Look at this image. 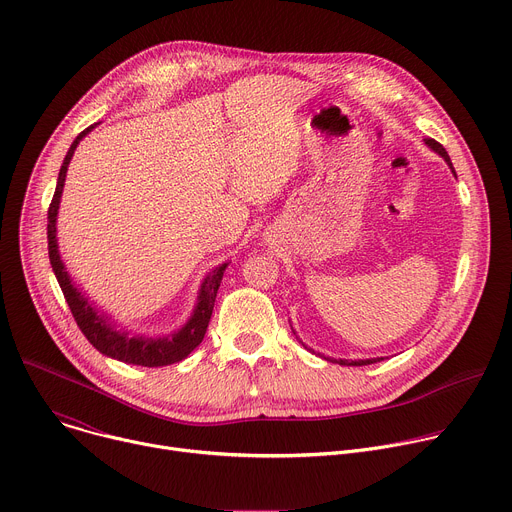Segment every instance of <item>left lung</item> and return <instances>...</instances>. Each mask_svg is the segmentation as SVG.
Returning a JSON list of instances; mask_svg holds the SVG:
<instances>
[{
	"label": "left lung",
	"instance_id": "8db88e82",
	"mask_svg": "<svg viewBox=\"0 0 512 512\" xmlns=\"http://www.w3.org/2000/svg\"><path fill=\"white\" fill-rule=\"evenodd\" d=\"M425 145L427 148H431L435 154H440L444 160H446V164L452 168V172H454V176H456V170H454V166H452V160H450V156H448V152L444 150V145L442 143H437L435 139H425ZM296 334V332H294ZM326 360H330V362H336V364H344V367H364V364H373V362H379V360H383V358H364V360H346V358H326Z\"/></svg>",
	"mask_w": 512,
	"mask_h": 512
}]
</instances>
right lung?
<instances>
[{"instance_id":"add662e5","label":"right lung","mask_w":512,"mask_h":512,"mask_svg":"<svg viewBox=\"0 0 512 512\" xmlns=\"http://www.w3.org/2000/svg\"><path fill=\"white\" fill-rule=\"evenodd\" d=\"M99 123L87 127L83 133L77 135V139L72 141L70 150L64 156V162L60 166L58 172V180H56V190L48 208V257H50V265L52 271L58 279V285L64 294V300L75 316L81 332L87 336V340L105 356L127 362V364H139V367H166V364H174L180 362L182 358H186L204 338L210 316H212V308H214V298L218 285L223 281V273L227 269L229 263L218 265L216 269H212L200 289H198V298H196V306L192 310V316L188 318V322L174 334L168 336H131L127 330H119L111 318L97 310L95 304L83 294V289L77 287V283L72 281V277L66 271V265L60 257L58 251V239H56V216H58V206H60V196H62V188H64V180H66V170L68 164L72 160V154H75L77 145L83 141V137L87 133H91Z\"/></svg>"}]
</instances>
